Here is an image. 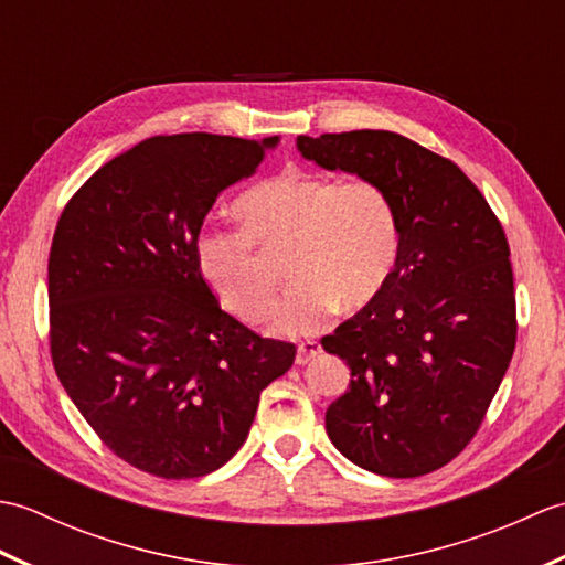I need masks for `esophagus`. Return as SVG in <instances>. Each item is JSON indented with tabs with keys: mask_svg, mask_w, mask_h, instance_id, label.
<instances>
[{
	"mask_svg": "<svg viewBox=\"0 0 565 565\" xmlns=\"http://www.w3.org/2000/svg\"><path fill=\"white\" fill-rule=\"evenodd\" d=\"M320 352H322L320 342H316V340H306V342L298 344V350H296V364H308L310 359L318 356Z\"/></svg>",
	"mask_w": 565,
	"mask_h": 565,
	"instance_id": "1",
	"label": "esophagus"
}]
</instances>
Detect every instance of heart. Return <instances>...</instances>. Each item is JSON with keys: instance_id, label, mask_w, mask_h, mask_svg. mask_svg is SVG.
I'll use <instances>...</instances> for the list:
<instances>
[{"instance_id": "b5f03b06", "label": "heart", "mask_w": 565, "mask_h": 565, "mask_svg": "<svg viewBox=\"0 0 565 565\" xmlns=\"http://www.w3.org/2000/svg\"><path fill=\"white\" fill-rule=\"evenodd\" d=\"M243 231L203 227L196 264L223 306L245 320L269 313L276 274L262 255L281 252L291 284L274 316L279 334L318 330L330 310L366 306L395 267L398 213L374 179H334L298 170L247 189L235 201Z\"/></svg>"}]
</instances>
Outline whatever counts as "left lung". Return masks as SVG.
Wrapping results in <instances>:
<instances>
[{"label": "left lung", "mask_w": 565, "mask_h": 565, "mask_svg": "<svg viewBox=\"0 0 565 565\" xmlns=\"http://www.w3.org/2000/svg\"><path fill=\"white\" fill-rule=\"evenodd\" d=\"M296 148L322 170L374 179L401 227L386 286L320 340L352 371L328 437L371 473L437 471L473 439L514 352L505 231L459 167L405 136H298Z\"/></svg>", "instance_id": "1"}]
</instances>
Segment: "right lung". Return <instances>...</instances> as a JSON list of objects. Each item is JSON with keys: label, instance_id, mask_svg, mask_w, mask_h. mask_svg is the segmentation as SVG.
I'll use <instances>...</instances> for the list:
<instances>
[{"label": "right lung", "instance_id": "obj_1", "mask_svg": "<svg viewBox=\"0 0 565 565\" xmlns=\"http://www.w3.org/2000/svg\"><path fill=\"white\" fill-rule=\"evenodd\" d=\"M276 140H142L60 215L47 259L55 374L106 447L140 471L182 481L231 461L259 393L294 364V344L221 310L194 252L221 191L255 174Z\"/></svg>", "mask_w": 565, "mask_h": 565}]
</instances>
